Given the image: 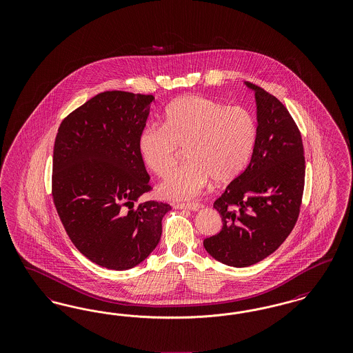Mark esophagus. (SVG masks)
I'll return each instance as SVG.
<instances>
[{
  "instance_id": "obj_1",
  "label": "esophagus",
  "mask_w": 353,
  "mask_h": 353,
  "mask_svg": "<svg viewBox=\"0 0 353 353\" xmlns=\"http://www.w3.org/2000/svg\"><path fill=\"white\" fill-rule=\"evenodd\" d=\"M176 209H186V210H192V212H197L201 209V203L199 202H189V203H176L174 205Z\"/></svg>"
}]
</instances>
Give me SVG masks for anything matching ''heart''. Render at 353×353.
<instances>
[{
	"label": "heart",
	"instance_id": "1",
	"mask_svg": "<svg viewBox=\"0 0 353 353\" xmlns=\"http://www.w3.org/2000/svg\"><path fill=\"white\" fill-rule=\"evenodd\" d=\"M256 132V121L248 108L188 95L169 105L164 124H152L141 131L139 152L156 176L165 177L185 148L188 163L159 190L169 200H189L210 180L226 184L236 179L252 159Z\"/></svg>",
	"mask_w": 353,
	"mask_h": 353
}]
</instances>
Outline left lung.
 I'll use <instances>...</instances> for the list:
<instances>
[{
    "mask_svg": "<svg viewBox=\"0 0 353 353\" xmlns=\"http://www.w3.org/2000/svg\"><path fill=\"white\" fill-rule=\"evenodd\" d=\"M255 92L258 132L250 164L234 179L214 209L222 229L203 239L214 259L248 268L275 252L301 212L305 161L302 134L285 105L263 88Z\"/></svg>",
    "mask_w": 353,
    "mask_h": 353,
    "instance_id": "1",
    "label": "left lung"
}]
</instances>
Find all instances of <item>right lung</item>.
Listing matches in <instances>:
<instances>
[{
    "label": "right lung",
    "mask_w": 353,
    "mask_h": 353,
    "mask_svg": "<svg viewBox=\"0 0 353 353\" xmlns=\"http://www.w3.org/2000/svg\"><path fill=\"white\" fill-rule=\"evenodd\" d=\"M153 95L105 91L62 120L54 143L51 193L75 248L110 270L132 269L161 238L170 205L139 202L151 190L139 152Z\"/></svg>",
    "instance_id": "obj_1"
}]
</instances>
